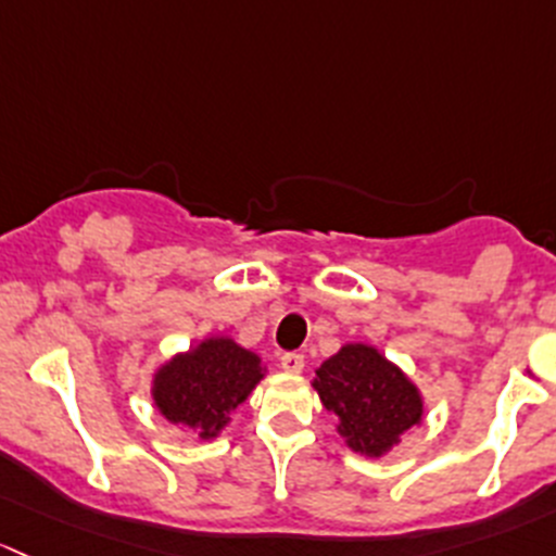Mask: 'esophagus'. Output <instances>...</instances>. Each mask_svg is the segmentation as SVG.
Here are the masks:
<instances>
[{"mask_svg": "<svg viewBox=\"0 0 556 556\" xmlns=\"http://www.w3.org/2000/svg\"><path fill=\"white\" fill-rule=\"evenodd\" d=\"M280 366H283L286 371H302V369H305V356H302V353H296V351H289V353H283V356H280Z\"/></svg>", "mask_w": 556, "mask_h": 556, "instance_id": "1", "label": "esophagus"}]
</instances>
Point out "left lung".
<instances>
[{"instance_id": "left-lung-1", "label": "left lung", "mask_w": 556, "mask_h": 556, "mask_svg": "<svg viewBox=\"0 0 556 556\" xmlns=\"http://www.w3.org/2000/svg\"><path fill=\"white\" fill-rule=\"evenodd\" d=\"M313 388L337 415V433L364 457L388 455L409 428L422 422L415 382L377 348L348 342L316 369Z\"/></svg>"}]
</instances>
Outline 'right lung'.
<instances>
[{
	"instance_id": "add662e5",
	"label": "right lung",
	"mask_w": 556,
	"mask_h": 556,
	"mask_svg": "<svg viewBox=\"0 0 556 556\" xmlns=\"http://www.w3.org/2000/svg\"><path fill=\"white\" fill-rule=\"evenodd\" d=\"M262 377L265 366L254 351L240 348L232 337H205L154 371L152 402L174 426L214 439Z\"/></svg>"
}]
</instances>
